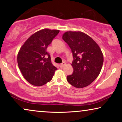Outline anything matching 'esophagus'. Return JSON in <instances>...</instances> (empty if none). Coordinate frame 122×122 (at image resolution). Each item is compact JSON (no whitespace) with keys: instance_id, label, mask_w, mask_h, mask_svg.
I'll use <instances>...</instances> for the list:
<instances>
[{"instance_id":"34e87169","label":"esophagus","mask_w":122,"mask_h":122,"mask_svg":"<svg viewBox=\"0 0 122 122\" xmlns=\"http://www.w3.org/2000/svg\"><path fill=\"white\" fill-rule=\"evenodd\" d=\"M65 64H66V63L65 62V61H63V62L61 63V65H60V66H61V68H63L64 67Z\"/></svg>"}]
</instances>
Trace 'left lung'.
<instances>
[{
    "label": "left lung",
    "mask_w": 122,
    "mask_h": 122,
    "mask_svg": "<svg viewBox=\"0 0 122 122\" xmlns=\"http://www.w3.org/2000/svg\"><path fill=\"white\" fill-rule=\"evenodd\" d=\"M62 38L70 47L74 58L71 64L73 73L67 76V81L76 88L87 86L97 77L101 70L103 56L100 47L82 32L67 31Z\"/></svg>",
    "instance_id": "obj_1"
}]
</instances>
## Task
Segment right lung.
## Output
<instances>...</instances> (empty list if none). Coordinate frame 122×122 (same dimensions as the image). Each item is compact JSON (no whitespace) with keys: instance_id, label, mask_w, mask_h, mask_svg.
<instances>
[{"instance_id":"add662e5","label":"right lung","mask_w":122,"mask_h":122,"mask_svg":"<svg viewBox=\"0 0 122 122\" xmlns=\"http://www.w3.org/2000/svg\"><path fill=\"white\" fill-rule=\"evenodd\" d=\"M59 30L45 29L36 32L26 41L17 54L19 68L25 79L40 86L52 80L57 69L51 62L47 48Z\"/></svg>"}]
</instances>
